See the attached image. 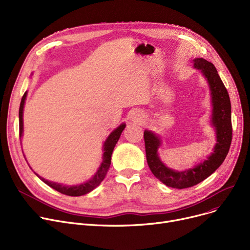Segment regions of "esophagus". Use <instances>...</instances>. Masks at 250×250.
Masks as SVG:
<instances>
[{
  "mask_svg": "<svg viewBox=\"0 0 250 250\" xmlns=\"http://www.w3.org/2000/svg\"><path fill=\"white\" fill-rule=\"evenodd\" d=\"M144 118H145V116H144V114L140 111L135 112L133 115V121H135V122H142V121H144Z\"/></svg>",
  "mask_w": 250,
  "mask_h": 250,
  "instance_id": "obj_1",
  "label": "esophagus"
}]
</instances>
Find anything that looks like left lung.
<instances>
[{
    "instance_id": "obj_1",
    "label": "left lung",
    "mask_w": 250,
    "mask_h": 250,
    "mask_svg": "<svg viewBox=\"0 0 250 250\" xmlns=\"http://www.w3.org/2000/svg\"><path fill=\"white\" fill-rule=\"evenodd\" d=\"M194 68L202 70L209 85L213 101L212 124L216 128L217 144L214 153L203 163L187 171H175L167 168L159 159L157 150L160 146V140L150 130H145L146 158L150 170L156 178L164 185L174 188H187L193 187L214 173L224 162L229 152L232 141L231 102L228 91L222 82L215 65L204 59L193 60Z\"/></svg>"
}]
</instances>
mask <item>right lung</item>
Segmentation results:
<instances>
[{
    "instance_id": "add662e5",
    "label": "right lung",
    "mask_w": 250,
    "mask_h": 250,
    "mask_svg": "<svg viewBox=\"0 0 250 250\" xmlns=\"http://www.w3.org/2000/svg\"><path fill=\"white\" fill-rule=\"evenodd\" d=\"M26 95H27V92H25L22 99H21V103H20V107H19V137L21 138L22 136V132H23V107H24V102H25V98ZM125 127V125L123 124L120 126H118L116 129H114L113 132L109 135V137L107 138V140L105 141L104 143V153H103V161L101 163V166L99 167L98 171L96 172V174L92 177L90 180H88L85 183H82L80 186H62L60 185V183H56L52 181H48L45 180L44 178L41 177L38 174H35L41 178L44 183L50 188H52L54 189L58 190L59 192L65 194V195H70V196H79V195H83L86 194L88 192H90L91 190H93L95 188H97L101 181L104 179L105 175H106L110 163H111V155H112V151L116 145V143L120 139L124 128Z\"/></svg>"
}]
</instances>
